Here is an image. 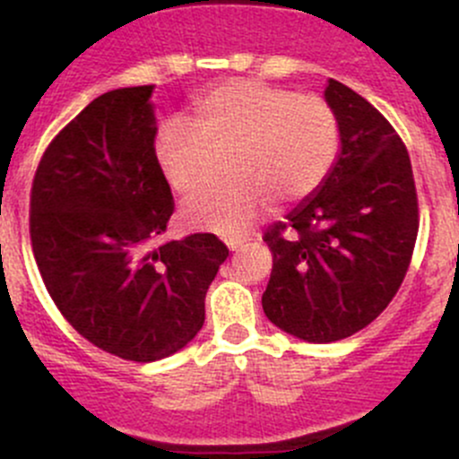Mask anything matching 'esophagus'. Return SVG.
Masks as SVG:
<instances>
[{"instance_id":"1","label":"esophagus","mask_w":459,"mask_h":459,"mask_svg":"<svg viewBox=\"0 0 459 459\" xmlns=\"http://www.w3.org/2000/svg\"><path fill=\"white\" fill-rule=\"evenodd\" d=\"M240 245H243V240H228V247L231 249V252H236V249H238Z\"/></svg>"}]
</instances>
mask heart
<instances>
[{
	"label": "heart",
	"mask_w": 459,
	"mask_h": 459,
	"mask_svg": "<svg viewBox=\"0 0 459 459\" xmlns=\"http://www.w3.org/2000/svg\"><path fill=\"white\" fill-rule=\"evenodd\" d=\"M228 152L231 181L187 203V228L238 236L272 201L294 205L318 192L340 152L338 115L320 94L231 79L192 103V126L168 121L154 139L160 174L181 196L201 190L214 154Z\"/></svg>",
	"instance_id": "b5f03b06"
}]
</instances>
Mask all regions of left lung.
<instances>
[{"label":"left lung","mask_w":459,"mask_h":459,"mask_svg":"<svg viewBox=\"0 0 459 459\" xmlns=\"http://www.w3.org/2000/svg\"><path fill=\"white\" fill-rule=\"evenodd\" d=\"M340 150L318 195L263 240L273 267L264 316L307 342H335L373 323L403 285L420 228L403 139L358 92L329 79Z\"/></svg>","instance_id":"1"}]
</instances>
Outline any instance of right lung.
<instances>
[{
  "label": "right lung",
  "mask_w": 459,
  "mask_h": 459,
  "mask_svg": "<svg viewBox=\"0 0 459 459\" xmlns=\"http://www.w3.org/2000/svg\"><path fill=\"white\" fill-rule=\"evenodd\" d=\"M154 86L119 88L61 127L30 187V243L56 309L94 347L154 362L205 323L230 249L214 234L157 245L174 212L154 159Z\"/></svg>",
  "instance_id": "right-lung-1"
}]
</instances>
